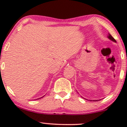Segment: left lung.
I'll use <instances>...</instances> for the list:
<instances>
[{
    "mask_svg": "<svg viewBox=\"0 0 127 127\" xmlns=\"http://www.w3.org/2000/svg\"><path fill=\"white\" fill-rule=\"evenodd\" d=\"M108 37L109 39H110V40H113V42H116V40H115V39L113 38V37H112V35L111 34H109V36H108ZM91 101H92V100H91ZM98 100H93V101H98Z\"/></svg>",
    "mask_w": 127,
    "mask_h": 127,
    "instance_id": "left-lung-1",
    "label": "left lung"
}]
</instances>
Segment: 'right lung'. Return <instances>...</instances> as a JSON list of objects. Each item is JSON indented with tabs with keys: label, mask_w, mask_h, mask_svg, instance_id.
I'll list each match as a JSON object with an SVG mask.
<instances>
[{
	"label": "right lung",
	"mask_w": 127,
	"mask_h": 127,
	"mask_svg": "<svg viewBox=\"0 0 127 127\" xmlns=\"http://www.w3.org/2000/svg\"><path fill=\"white\" fill-rule=\"evenodd\" d=\"M41 98H42V97H41ZM37 99H39V98H37Z\"/></svg>",
	"instance_id": "add662e5"
}]
</instances>
